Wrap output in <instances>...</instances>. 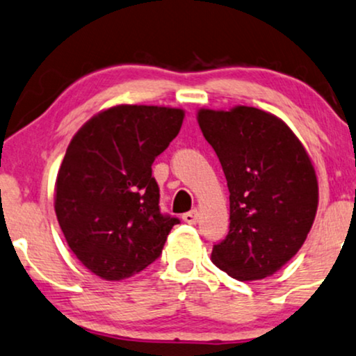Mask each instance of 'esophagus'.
<instances>
[{
  "label": "esophagus",
  "mask_w": 356,
  "mask_h": 356,
  "mask_svg": "<svg viewBox=\"0 0 356 356\" xmlns=\"http://www.w3.org/2000/svg\"><path fill=\"white\" fill-rule=\"evenodd\" d=\"M198 211L197 210H192V211H188V213H184L182 215V220L186 221V222H188V225H197L198 222Z\"/></svg>",
  "instance_id": "obj_1"
}]
</instances>
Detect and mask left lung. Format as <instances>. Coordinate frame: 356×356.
Segmentation results:
<instances>
[{"instance_id":"left-lung-1","label":"left lung","mask_w":356,"mask_h":356,"mask_svg":"<svg viewBox=\"0 0 356 356\" xmlns=\"http://www.w3.org/2000/svg\"><path fill=\"white\" fill-rule=\"evenodd\" d=\"M229 188V231L211 260L236 280H260L301 249L317 210V181L305 146L272 113L239 106L198 112Z\"/></svg>"}]
</instances>
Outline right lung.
<instances>
[{
  "label": "right lung",
  "instance_id": "obj_1",
  "mask_svg": "<svg viewBox=\"0 0 356 356\" xmlns=\"http://www.w3.org/2000/svg\"><path fill=\"white\" fill-rule=\"evenodd\" d=\"M184 111L107 108L71 140L55 187L66 243L104 280H123L153 264L181 220L159 208L154 159L182 127Z\"/></svg>",
  "mask_w": 356,
  "mask_h": 356
}]
</instances>
